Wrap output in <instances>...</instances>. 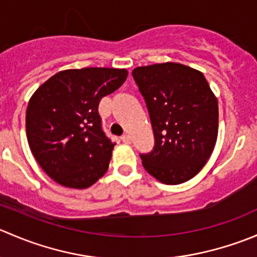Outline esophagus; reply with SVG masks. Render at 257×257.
<instances>
[{"instance_id": "obj_1", "label": "esophagus", "mask_w": 257, "mask_h": 257, "mask_svg": "<svg viewBox=\"0 0 257 257\" xmlns=\"http://www.w3.org/2000/svg\"><path fill=\"white\" fill-rule=\"evenodd\" d=\"M120 139H121V142H123V143H125V144H129L132 142V138H131V136H129V134H123V136L120 137Z\"/></svg>"}]
</instances>
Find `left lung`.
I'll return each instance as SVG.
<instances>
[{"instance_id": "obj_1", "label": "left lung", "mask_w": 257, "mask_h": 257, "mask_svg": "<svg viewBox=\"0 0 257 257\" xmlns=\"http://www.w3.org/2000/svg\"><path fill=\"white\" fill-rule=\"evenodd\" d=\"M143 95L155 144L141 154L150 175L168 185L195 177L214 150L217 99L204 74L180 63L137 67L132 72Z\"/></svg>"}]
</instances>
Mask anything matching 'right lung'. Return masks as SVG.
<instances>
[{"label": "right lung", "mask_w": 257, "mask_h": 257, "mask_svg": "<svg viewBox=\"0 0 257 257\" xmlns=\"http://www.w3.org/2000/svg\"><path fill=\"white\" fill-rule=\"evenodd\" d=\"M126 76V69H67L31 97L26 112L28 145L56 183L85 189L107 172L115 143L103 132L98 105Z\"/></svg>", "instance_id": "right-lung-1"}]
</instances>
